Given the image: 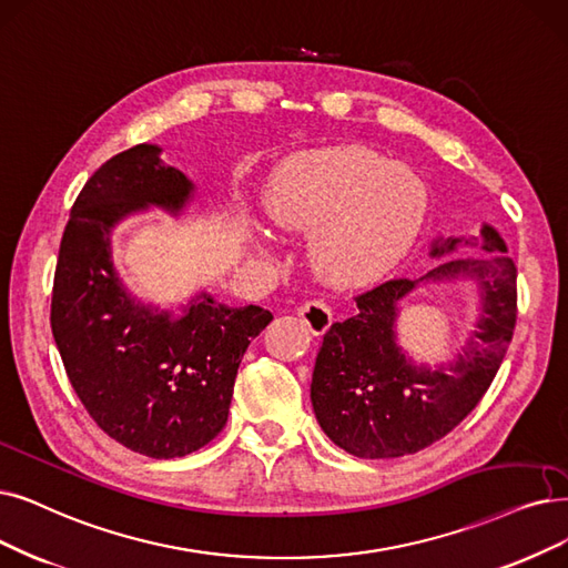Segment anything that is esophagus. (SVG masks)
<instances>
[{"instance_id": "obj_1", "label": "esophagus", "mask_w": 568, "mask_h": 568, "mask_svg": "<svg viewBox=\"0 0 568 568\" xmlns=\"http://www.w3.org/2000/svg\"><path fill=\"white\" fill-rule=\"evenodd\" d=\"M298 316L314 335H324L333 324V312L324 301H307L298 307Z\"/></svg>"}]
</instances>
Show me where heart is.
<instances>
[{
	"instance_id": "heart-1",
	"label": "heart",
	"mask_w": 568,
	"mask_h": 568,
	"mask_svg": "<svg viewBox=\"0 0 568 568\" xmlns=\"http://www.w3.org/2000/svg\"><path fill=\"white\" fill-rule=\"evenodd\" d=\"M267 214L280 229L314 233L310 258L339 286L382 280L415 246L428 189L407 165L358 144L288 158L272 176Z\"/></svg>"
}]
</instances>
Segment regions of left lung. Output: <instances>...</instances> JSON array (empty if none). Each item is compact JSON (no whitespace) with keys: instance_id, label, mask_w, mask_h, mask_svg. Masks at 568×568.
<instances>
[{"instance_id":"8db88e82","label":"left lung","mask_w":568,"mask_h":568,"mask_svg":"<svg viewBox=\"0 0 568 568\" xmlns=\"http://www.w3.org/2000/svg\"><path fill=\"white\" fill-rule=\"evenodd\" d=\"M440 237L430 256L455 252ZM468 244V242H466ZM483 256L447 258L419 280H389L356 296L358 312L335 322L316 354L312 407L324 434L358 459H396L445 438L480 403L501 366L517 320V267L506 242L483 225ZM473 278L481 291L476 331L452 364L415 367L397 347V303L419 281Z\"/></svg>"}]
</instances>
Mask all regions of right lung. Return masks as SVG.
Segmentation results:
<instances>
[{
    "mask_svg": "<svg viewBox=\"0 0 568 568\" xmlns=\"http://www.w3.org/2000/svg\"><path fill=\"white\" fill-rule=\"evenodd\" d=\"M195 186L138 144L85 181L60 242L51 328L67 377L109 438L151 459L186 457L229 422L240 361L270 322L200 291L174 316L132 298L111 261V231L149 205L179 214Z\"/></svg>",
    "mask_w": 568,
    "mask_h": 568,
    "instance_id": "add662e5",
    "label": "right lung"
}]
</instances>
